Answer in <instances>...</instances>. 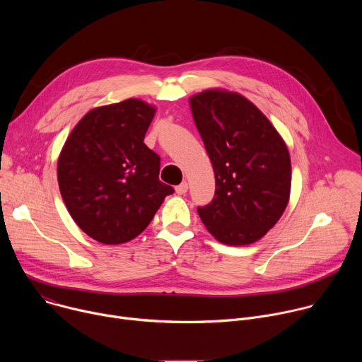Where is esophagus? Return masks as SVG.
I'll use <instances>...</instances> for the list:
<instances>
[{
	"instance_id": "esophagus-1",
	"label": "esophagus",
	"mask_w": 362,
	"mask_h": 362,
	"mask_svg": "<svg viewBox=\"0 0 362 362\" xmlns=\"http://www.w3.org/2000/svg\"><path fill=\"white\" fill-rule=\"evenodd\" d=\"M187 189H189L187 182H182L180 185L176 186V193H177V194H185V193L187 192Z\"/></svg>"
}]
</instances>
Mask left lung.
Here are the masks:
<instances>
[{
  "instance_id": "1",
  "label": "left lung",
  "mask_w": 362,
  "mask_h": 362,
  "mask_svg": "<svg viewBox=\"0 0 362 362\" xmlns=\"http://www.w3.org/2000/svg\"><path fill=\"white\" fill-rule=\"evenodd\" d=\"M194 124L215 172L212 202L197 214L219 242L259 240L282 216L291 192L285 141L253 103L238 93L206 90L190 98Z\"/></svg>"
}]
</instances>
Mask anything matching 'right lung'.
Masks as SVG:
<instances>
[{
    "mask_svg": "<svg viewBox=\"0 0 362 362\" xmlns=\"http://www.w3.org/2000/svg\"><path fill=\"white\" fill-rule=\"evenodd\" d=\"M154 112L139 98L93 109L60 153L62 197L78 228L97 242L134 239L175 192L159 180V154L143 141Z\"/></svg>",
    "mask_w": 362,
    "mask_h": 362,
    "instance_id": "add662e5",
    "label": "right lung"
}]
</instances>
